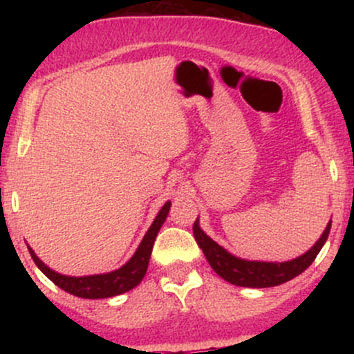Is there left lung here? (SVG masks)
Returning <instances> with one entry per match:
<instances>
[{
	"instance_id": "obj_1",
	"label": "left lung",
	"mask_w": 354,
	"mask_h": 354,
	"mask_svg": "<svg viewBox=\"0 0 354 354\" xmlns=\"http://www.w3.org/2000/svg\"><path fill=\"white\" fill-rule=\"evenodd\" d=\"M331 230V221L328 223L326 230L321 234V238L316 241V245L310 251L299 256V258L291 259V261L284 263H265V261H246V259H239L236 256L230 254L225 248H221L218 243H214L208 234L198 225V219L193 225V234L196 239L198 246L201 248L205 253L206 259L216 273L223 279L236 286L245 288H270L278 286L295 276L301 274L308 266L315 261V258L326 243L328 234Z\"/></svg>"
}]
</instances>
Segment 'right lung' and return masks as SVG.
<instances>
[{
    "label": "right lung",
    "instance_id": "right-lung-1",
    "mask_svg": "<svg viewBox=\"0 0 354 354\" xmlns=\"http://www.w3.org/2000/svg\"><path fill=\"white\" fill-rule=\"evenodd\" d=\"M169 206H171V203L168 201L163 208H161L160 213H158L156 219H154L153 225L149 226L148 233L145 234L143 241L138 246L133 258L129 259L124 266H121L120 270L111 271V273L80 276V278H75V276H64L50 270V268L44 265L41 259L35 254V251L31 250V248H28V250H30V254L36 263V266H38L39 270L56 284V286H59L61 290H64L66 293L88 299L111 298V296H118L133 290V288L138 286V284L141 283V279L145 278L146 270H148L149 256H151L153 243L154 239H156L158 231L161 230V225H163L166 216H168Z\"/></svg>",
    "mask_w": 354,
    "mask_h": 354
}]
</instances>
